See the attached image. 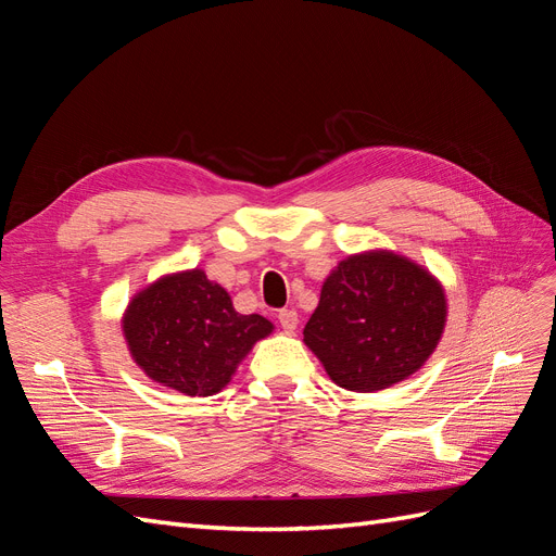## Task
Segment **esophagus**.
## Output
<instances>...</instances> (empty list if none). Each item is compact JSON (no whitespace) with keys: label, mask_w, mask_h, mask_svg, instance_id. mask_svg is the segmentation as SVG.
<instances>
[{"label":"esophagus","mask_w":556,"mask_h":556,"mask_svg":"<svg viewBox=\"0 0 556 556\" xmlns=\"http://www.w3.org/2000/svg\"><path fill=\"white\" fill-rule=\"evenodd\" d=\"M278 323H280V327L288 331V333H292L294 329H296V325H299V315H296V311H292V308H282L280 313H278Z\"/></svg>","instance_id":"obj_1"}]
</instances>
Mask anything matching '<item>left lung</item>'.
<instances>
[{"mask_svg":"<svg viewBox=\"0 0 556 556\" xmlns=\"http://www.w3.org/2000/svg\"><path fill=\"white\" fill-rule=\"evenodd\" d=\"M445 292L427 268L390 250L362 252L327 276L304 343L350 392H378L413 376L445 329Z\"/></svg>","mask_w":556,"mask_h":556,"instance_id":"1","label":"left lung"}]
</instances>
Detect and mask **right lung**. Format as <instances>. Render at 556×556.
I'll list each match as a JSON object with an SVG mask.
<instances>
[{
	"label": "right lung",
	"instance_id": "add662e5",
	"mask_svg": "<svg viewBox=\"0 0 556 556\" xmlns=\"http://www.w3.org/2000/svg\"><path fill=\"white\" fill-rule=\"evenodd\" d=\"M123 331L131 359L150 380L188 396H211L274 325L233 311L227 290L192 268L164 276L134 296Z\"/></svg>",
	"mask_w": 556,
	"mask_h": 556
}]
</instances>
